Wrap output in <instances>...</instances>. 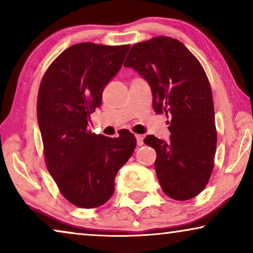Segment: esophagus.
Masks as SVG:
<instances>
[{
    "label": "esophagus",
    "mask_w": 253,
    "mask_h": 253,
    "mask_svg": "<svg viewBox=\"0 0 253 253\" xmlns=\"http://www.w3.org/2000/svg\"><path fill=\"white\" fill-rule=\"evenodd\" d=\"M136 138H137V144H138V146H141V145L144 144V141H143L144 137L141 136V134H136Z\"/></svg>",
    "instance_id": "obj_1"
}]
</instances>
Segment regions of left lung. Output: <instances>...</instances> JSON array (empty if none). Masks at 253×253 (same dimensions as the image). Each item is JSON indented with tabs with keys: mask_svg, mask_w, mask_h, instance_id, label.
Wrapping results in <instances>:
<instances>
[{
	"mask_svg": "<svg viewBox=\"0 0 253 253\" xmlns=\"http://www.w3.org/2000/svg\"><path fill=\"white\" fill-rule=\"evenodd\" d=\"M124 67L150 84L154 112L171 117L170 141L153 134L144 139L157 152L162 191L175 200L195 198L210 181L216 151L212 88L203 65L181 41L161 36L133 44Z\"/></svg>",
	"mask_w": 253,
	"mask_h": 253,
	"instance_id": "1",
	"label": "left lung"
}]
</instances>
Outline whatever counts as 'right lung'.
<instances>
[{"label": "right lung", "instance_id": "obj_1", "mask_svg": "<svg viewBox=\"0 0 253 253\" xmlns=\"http://www.w3.org/2000/svg\"><path fill=\"white\" fill-rule=\"evenodd\" d=\"M129 48L76 43L55 58L41 79L37 114L44 162L62 196L81 209L108 202L117 171L136 147L129 130L110 138L92 133L87 126Z\"/></svg>", "mask_w": 253, "mask_h": 253}]
</instances>
